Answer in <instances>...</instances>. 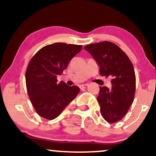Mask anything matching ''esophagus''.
<instances>
[{
    "mask_svg": "<svg viewBox=\"0 0 156 156\" xmlns=\"http://www.w3.org/2000/svg\"><path fill=\"white\" fill-rule=\"evenodd\" d=\"M88 84H81V85L80 86V89H85V88H87V87H88Z\"/></svg>",
    "mask_w": 156,
    "mask_h": 156,
    "instance_id": "1",
    "label": "esophagus"
}]
</instances>
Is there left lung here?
Segmentation results:
<instances>
[{
	"mask_svg": "<svg viewBox=\"0 0 156 156\" xmlns=\"http://www.w3.org/2000/svg\"><path fill=\"white\" fill-rule=\"evenodd\" d=\"M88 51L99 66L102 76L112 78V88L100 87L98 99L101 113L108 122L120 120L133 103L136 91L133 66L125 53L112 42L87 44Z\"/></svg>",
	"mask_w": 156,
	"mask_h": 156,
	"instance_id": "8db88e82",
	"label": "left lung"
}]
</instances>
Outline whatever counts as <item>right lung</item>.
Masks as SVG:
<instances>
[{
	"mask_svg": "<svg viewBox=\"0 0 156 156\" xmlns=\"http://www.w3.org/2000/svg\"><path fill=\"white\" fill-rule=\"evenodd\" d=\"M82 45L57 42L41 48L30 61L26 73L28 96L39 116L54 119L73 101L79 92L76 86L58 83L57 76L64 69Z\"/></svg>",
	"mask_w": 156,
	"mask_h": 156,
	"instance_id": "add662e5",
	"label": "right lung"
}]
</instances>
